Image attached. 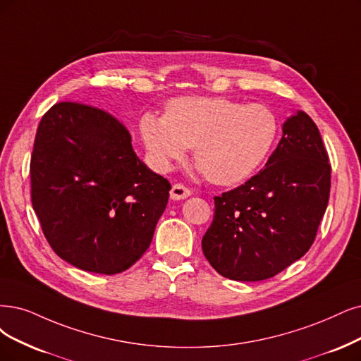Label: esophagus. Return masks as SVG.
<instances>
[{
  "label": "esophagus",
  "instance_id": "obj_1",
  "mask_svg": "<svg viewBox=\"0 0 361 361\" xmlns=\"http://www.w3.org/2000/svg\"><path fill=\"white\" fill-rule=\"evenodd\" d=\"M190 195H192V192L183 184H173L172 189H171V199H172V201H183V199L189 197Z\"/></svg>",
  "mask_w": 361,
  "mask_h": 361
}]
</instances>
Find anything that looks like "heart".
I'll return each instance as SVG.
<instances>
[{"instance_id":"obj_1","label":"heart","mask_w":361,"mask_h":361,"mask_svg":"<svg viewBox=\"0 0 361 361\" xmlns=\"http://www.w3.org/2000/svg\"><path fill=\"white\" fill-rule=\"evenodd\" d=\"M276 114L263 104L221 97L173 99L165 116L145 113L140 133L159 169H171L193 147L199 171L216 184L248 178L269 156L278 138Z\"/></svg>"}]
</instances>
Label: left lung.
Instances as JSON below:
<instances>
[{"label": "left lung", "mask_w": 361, "mask_h": 361, "mask_svg": "<svg viewBox=\"0 0 361 361\" xmlns=\"http://www.w3.org/2000/svg\"><path fill=\"white\" fill-rule=\"evenodd\" d=\"M330 171L314 120L293 113L257 176L214 197V220L202 238L212 268L235 281H262L299 260L326 212Z\"/></svg>", "instance_id": "left-lung-1"}]
</instances>
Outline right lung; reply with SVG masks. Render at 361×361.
Returning a JSON list of instances; mask_svg holds the SVG:
<instances>
[{"mask_svg":"<svg viewBox=\"0 0 361 361\" xmlns=\"http://www.w3.org/2000/svg\"><path fill=\"white\" fill-rule=\"evenodd\" d=\"M128 129L102 110L59 102L38 125L31 196L44 236L75 268L123 272L149 248L171 184L133 152Z\"/></svg>","mask_w":361,"mask_h":361,"instance_id":"right-lung-1","label":"right lung"}]
</instances>
